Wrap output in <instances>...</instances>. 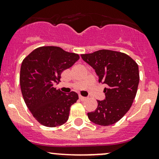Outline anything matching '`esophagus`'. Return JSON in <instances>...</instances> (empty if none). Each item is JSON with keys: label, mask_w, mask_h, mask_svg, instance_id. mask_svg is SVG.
<instances>
[{"label": "esophagus", "mask_w": 159, "mask_h": 159, "mask_svg": "<svg viewBox=\"0 0 159 159\" xmlns=\"http://www.w3.org/2000/svg\"><path fill=\"white\" fill-rule=\"evenodd\" d=\"M79 99H80V101H85V100L87 99V98H85V97H83V96H81V95H80V96H79Z\"/></svg>", "instance_id": "1"}]
</instances>
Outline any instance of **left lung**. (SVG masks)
<instances>
[{
  "instance_id": "left-lung-1",
  "label": "left lung",
  "mask_w": 159,
  "mask_h": 159,
  "mask_svg": "<svg viewBox=\"0 0 159 159\" xmlns=\"http://www.w3.org/2000/svg\"><path fill=\"white\" fill-rule=\"evenodd\" d=\"M99 77L100 83L107 85L105 99L98 101V107L88 113L91 122L101 126L114 124L130 109L139 82L138 65L128 55L101 49L81 55Z\"/></svg>"
}]
</instances>
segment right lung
<instances>
[{"instance_id": "1", "label": "right lung", "mask_w": 159, "mask_h": 159, "mask_svg": "<svg viewBox=\"0 0 159 159\" xmlns=\"http://www.w3.org/2000/svg\"><path fill=\"white\" fill-rule=\"evenodd\" d=\"M79 59L78 54L57 46H42L23 59L20 84L23 100L34 118L47 127H56L68 120L78 93L61 92L53 87L61 74Z\"/></svg>"}]
</instances>
